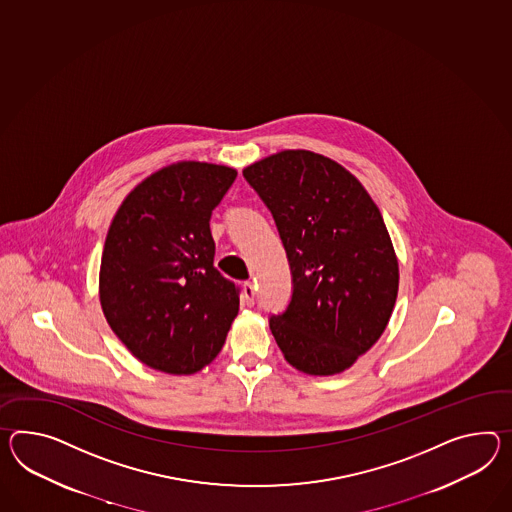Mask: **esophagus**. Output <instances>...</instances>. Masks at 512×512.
Segmentation results:
<instances>
[{"mask_svg":"<svg viewBox=\"0 0 512 512\" xmlns=\"http://www.w3.org/2000/svg\"><path fill=\"white\" fill-rule=\"evenodd\" d=\"M242 303L248 305V307L255 303V288H253V283H250V281H246L244 287H242Z\"/></svg>","mask_w":512,"mask_h":512,"instance_id":"1","label":"esophagus"}]
</instances>
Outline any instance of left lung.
<instances>
[{"instance_id":"obj_1","label":"left lung","mask_w":512,"mask_h":512,"mask_svg":"<svg viewBox=\"0 0 512 512\" xmlns=\"http://www.w3.org/2000/svg\"><path fill=\"white\" fill-rule=\"evenodd\" d=\"M274 216L292 272L287 311L270 318L296 370L335 375L374 346L398 298V257L361 181L320 153L285 150L244 168Z\"/></svg>"}]
</instances>
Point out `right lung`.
<instances>
[{"label": "right lung", "mask_w": 512, "mask_h": 512, "mask_svg": "<svg viewBox=\"0 0 512 512\" xmlns=\"http://www.w3.org/2000/svg\"><path fill=\"white\" fill-rule=\"evenodd\" d=\"M237 179L222 164H168L133 188L101 255L107 324L138 361L190 375L214 361L238 314V288L214 268V207Z\"/></svg>", "instance_id": "1"}]
</instances>
